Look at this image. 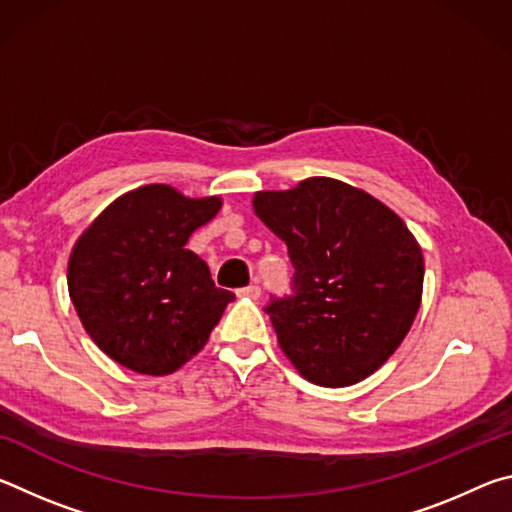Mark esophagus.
<instances>
[{
  "instance_id": "esophagus-1",
  "label": "esophagus",
  "mask_w": 512,
  "mask_h": 512,
  "mask_svg": "<svg viewBox=\"0 0 512 512\" xmlns=\"http://www.w3.org/2000/svg\"><path fill=\"white\" fill-rule=\"evenodd\" d=\"M241 298H250V300H257L259 296H262V289H259V284H248V287L239 289L237 291Z\"/></svg>"
}]
</instances>
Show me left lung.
<instances>
[{
	"label": "left lung",
	"mask_w": 512,
	"mask_h": 512,
	"mask_svg": "<svg viewBox=\"0 0 512 512\" xmlns=\"http://www.w3.org/2000/svg\"><path fill=\"white\" fill-rule=\"evenodd\" d=\"M253 207L296 268L291 296L271 298L264 311L300 375L341 388L384 366L422 300V250L400 216L323 176L257 192Z\"/></svg>",
	"instance_id": "8db88e82"
}]
</instances>
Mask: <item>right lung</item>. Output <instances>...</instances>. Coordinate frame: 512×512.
I'll return each instance as SVG.
<instances>
[{
    "mask_svg": "<svg viewBox=\"0 0 512 512\" xmlns=\"http://www.w3.org/2000/svg\"><path fill=\"white\" fill-rule=\"evenodd\" d=\"M219 210V196L144 185L110 203L76 241L69 298L112 361L160 377L203 350L235 293L216 289L210 268L185 244Z\"/></svg>",
    "mask_w": 512,
    "mask_h": 512,
    "instance_id": "1",
    "label": "right lung"
}]
</instances>
